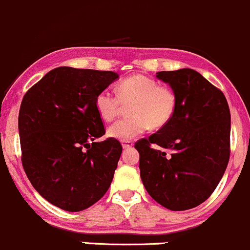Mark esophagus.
Returning a JSON list of instances; mask_svg holds the SVG:
<instances>
[{"mask_svg": "<svg viewBox=\"0 0 250 250\" xmlns=\"http://www.w3.org/2000/svg\"><path fill=\"white\" fill-rule=\"evenodd\" d=\"M132 146H133L132 141H124V142H123V148H124V149L132 148Z\"/></svg>", "mask_w": 250, "mask_h": 250, "instance_id": "esophagus-1", "label": "esophagus"}]
</instances>
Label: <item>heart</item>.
<instances>
[{
    "label": "heart",
    "mask_w": 250,
    "mask_h": 250,
    "mask_svg": "<svg viewBox=\"0 0 250 250\" xmlns=\"http://www.w3.org/2000/svg\"><path fill=\"white\" fill-rule=\"evenodd\" d=\"M117 92L104 89L95 99V108L104 122L114 120L124 104H131L128 107L131 117L118 120L108 128V135L115 140H132L149 126L163 127L174 113L176 96L173 91L143 74L125 78L118 85Z\"/></svg>",
    "instance_id": "1"
}]
</instances>
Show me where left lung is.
Segmentation results:
<instances>
[{
	"label": "left lung",
	"mask_w": 250,
	"mask_h": 250,
	"mask_svg": "<svg viewBox=\"0 0 250 250\" xmlns=\"http://www.w3.org/2000/svg\"><path fill=\"white\" fill-rule=\"evenodd\" d=\"M176 96L171 120L136 142L148 194L171 210H187L212 195L230 158L231 115L223 92L191 68L156 73Z\"/></svg>",
	"instance_id": "8db88e82"
}]
</instances>
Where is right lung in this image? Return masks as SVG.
I'll return each mask as SVG.
<instances>
[{"mask_svg": "<svg viewBox=\"0 0 250 250\" xmlns=\"http://www.w3.org/2000/svg\"><path fill=\"white\" fill-rule=\"evenodd\" d=\"M117 78L110 71L58 67L22 99V167L38 194L61 209H86L113 181L123 146L115 138L97 142L104 127L95 99Z\"/></svg>", "mask_w": 250, "mask_h": 250, "instance_id": "obj_1", "label": "right lung"}]
</instances>
